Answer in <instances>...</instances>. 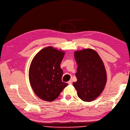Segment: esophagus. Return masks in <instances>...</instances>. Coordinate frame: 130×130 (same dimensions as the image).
Wrapping results in <instances>:
<instances>
[{"label":"esophagus","mask_w":130,"mask_h":130,"mask_svg":"<svg viewBox=\"0 0 130 130\" xmlns=\"http://www.w3.org/2000/svg\"><path fill=\"white\" fill-rule=\"evenodd\" d=\"M68 83L69 85H72V80H69V81L68 82Z\"/></svg>","instance_id":"esophagus-1"}]
</instances>
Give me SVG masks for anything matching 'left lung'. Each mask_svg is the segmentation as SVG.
Instances as JSON below:
<instances>
[{
	"mask_svg": "<svg viewBox=\"0 0 130 130\" xmlns=\"http://www.w3.org/2000/svg\"><path fill=\"white\" fill-rule=\"evenodd\" d=\"M78 66L73 83L78 96L85 102H90L99 97L106 84L107 74L104 64L96 51L87 48L74 52Z\"/></svg>",
	"mask_w": 130,
	"mask_h": 130,
	"instance_id": "left-lung-1",
	"label": "left lung"
}]
</instances>
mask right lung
Wrapping results in <instances>:
<instances>
[{
    "label": "right lung",
    "instance_id": "add662e5",
    "mask_svg": "<svg viewBox=\"0 0 130 130\" xmlns=\"http://www.w3.org/2000/svg\"><path fill=\"white\" fill-rule=\"evenodd\" d=\"M65 52L52 47L42 49L34 56L29 70V79L34 92L45 101H53L68 85L62 82L60 64Z\"/></svg>",
    "mask_w": 130,
    "mask_h": 130
}]
</instances>
